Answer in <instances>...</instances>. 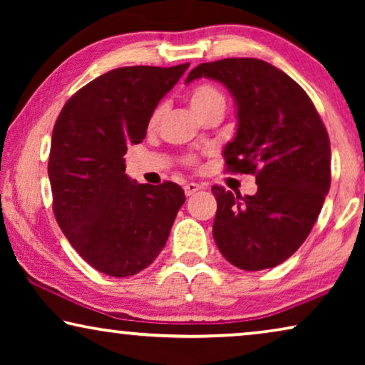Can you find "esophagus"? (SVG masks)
<instances>
[{"instance_id":"1","label":"esophagus","mask_w":365,"mask_h":365,"mask_svg":"<svg viewBox=\"0 0 365 365\" xmlns=\"http://www.w3.org/2000/svg\"><path fill=\"white\" fill-rule=\"evenodd\" d=\"M204 186L202 184H197V182H187L186 186H184V192H186V196H192L194 192H197L199 189H202Z\"/></svg>"}]
</instances>
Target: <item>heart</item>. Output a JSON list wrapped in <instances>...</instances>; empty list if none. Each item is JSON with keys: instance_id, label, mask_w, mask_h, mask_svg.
Returning <instances> with one entry per match:
<instances>
[{"instance_id": "1", "label": "heart", "mask_w": 365, "mask_h": 365, "mask_svg": "<svg viewBox=\"0 0 365 365\" xmlns=\"http://www.w3.org/2000/svg\"><path fill=\"white\" fill-rule=\"evenodd\" d=\"M189 103H191L192 109L199 114V116L206 118L209 113L217 111V109H224V111H226L227 96L226 93L217 86V84L201 83V84H196V86L189 91ZM161 113H163L161 106L154 109L151 114V119H149V126H156L159 119H161ZM186 164H189V166H196L197 158L192 156V154H189V156H186Z\"/></svg>"}]
</instances>
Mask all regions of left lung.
<instances>
[{"mask_svg": "<svg viewBox=\"0 0 365 365\" xmlns=\"http://www.w3.org/2000/svg\"><path fill=\"white\" fill-rule=\"evenodd\" d=\"M221 81L236 99L237 133L224 149L227 173L256 176L257 192L212 186L219 251L244 271L276 267L302 246L331 187V143L307 93L262 59L226 58L187 74Z\"/></svg>", "mask_w": 365, "mask_h": 365, "instance_id": "8db88e82", "label": "left lung"}]
</instances>
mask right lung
Returning <instances> with one entry per match:
<instances>
[{
    "mask_svg": "<svg viewBox=\"0 0 365 365\" xmlns=\"http://www.w3.org/2000/svg\"><path fill=\"white\" fill-rule=\"evenodd\" d=\"M187 66L108 71L74 93L54 124V217L79 256L108 276H134L153 264L186 201L176 182L131 181L123 156L146 138L153 111Z\"/></svg>",
    "mask_w": 365,
    "mask_h": 365,
    "instance_id": "obj_1",
    "label": "right lung"
}]
</instances>
